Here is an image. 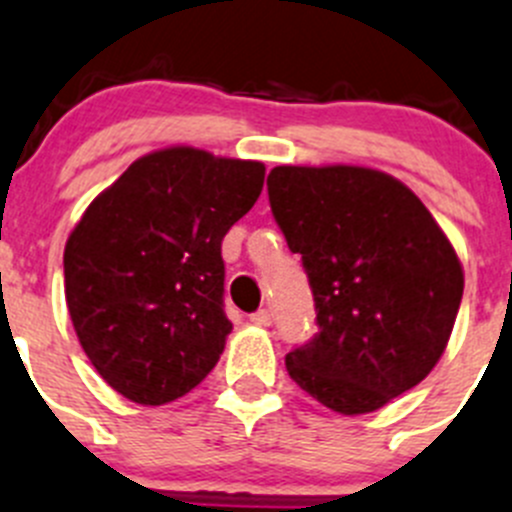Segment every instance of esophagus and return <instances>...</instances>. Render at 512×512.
<instances>
[{"label":"esophagus","instance_id":"obj_1","mask_svg":"<svg viewBox=\"0 0 512 512\" xmlns=\"http://www.w3.org/2000/svg\"><path fill=\"white\" fill-rule=\"evenodd\" d=\"M250 321L255 323V326L267 328V326H272V313L267 308H262V310H257V313L250 315Z\"/></svg>","mask_w":512,"mask_h":512}]
</instances>
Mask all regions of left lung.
Masks as SVG:
<instances>
[{
    "label": "left lung",
    "instance_id": "8db88e82",
    "mask_svg": "<svg viewBox=\"0 0 512 512\" xmlns=\"http://www.w3.org/2000/svg\"><path fill=\"white\" fill-rule=\"evenodd\" d=\"M272 217L303 257L318 333L285 356L290 379L338 414L417 386L447 348L465 275L429 209L364 166H275Z\"/></svg>",
    "mask_w": 512,
    "mask_h": 512
}]
</instances>
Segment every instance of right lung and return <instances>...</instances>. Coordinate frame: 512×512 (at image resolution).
<instances>
[{
    "instance_id": "1",
    "label": "right lung",
    "mask_w": 512,
    "mask_h": 512,
    "mask_svg": "<svg viewBox=\"0 0 512 512\" xmlns=\"http://www.w3.org/2000/svg\"><path fill=\"white\" fill-rule=\"evenodd\" d=\"M260 161L171 146L133 161L65 245V298L85 356L126 399L159 407L217 366L222 240L257 202Z\"/></svg>"
}]
</instances>
